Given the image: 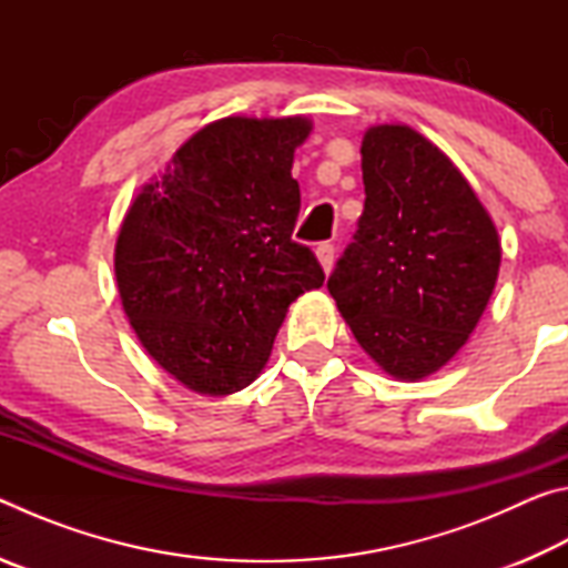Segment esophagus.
I'll return each mask as SVG.
<instances>
[{
  "mask_svg": "<svg viewBox=\"0 0 568 568\" xmlns=\"http://www.w3.org/2000/svg\"><path fill=\"white\" fill-rule=\"evenodd\" d=\"M315 257H318L323 273L328 275L333 271V263H335V247L331 243H321L318 247H315Z\"/></svg>",
  "mask_w": 568,
  "mask_h": 568,
  "instance_id": "obj_1",
  "label": "esophagus"
}]
</instances>
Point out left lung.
<instances>
[{"instance_id": "8db88e82", "label": "left lung", "mask_w": 568, "mask_h": 568, "mask_svg": "<svg viewBox=\"0 0 568 568\" xmlns=\"http://www.w3.org/2000/svg\"><path fill=\"white\" fill-rule=\"evenodd\" d=\"M361 158L365 207L328 291L383 373L423 381L478 325L501 240L460 170L408 124H373Z\"/></svg>"}]
</instances>
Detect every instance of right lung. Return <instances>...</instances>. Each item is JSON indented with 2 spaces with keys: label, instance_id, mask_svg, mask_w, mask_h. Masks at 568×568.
Here are the masks:
<instances>
[{
  "label": "right lung",
  "instance_id": "1",
  "mask_svg": "<svg viewBox=\"0 0 568 568\" xmlns=\"http://www.w3.org/2000/svg\"><path fill=\"white\" fill-rule=\"evenodd\" d=\"M303 114H230L197 130L134 195L114 243L132 331L187 390L230 396L261 376L287 307L325 275L293 243Z\"/></svg>",
  "mask_w": 568,
  "mask_h": 568
}]
</instances>
